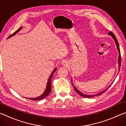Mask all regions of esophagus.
I'll return each mask as SVG.
<instances>
[{
	"mask_svg": "<svg viewBox=\"0 0 126 126\" xmlns=\"http://www.w3.org/2000/svg\"><path fill=\"white\" fill-rule=\"evenodd\" d=\"M66 62H65V61H63V65H64V66H66Z\"/></svg>",
	"mask_w": 126,
	"mask_h": 126,
	"instance_id": "34e87169",
	"label": "esophagus"
}]
</instances>
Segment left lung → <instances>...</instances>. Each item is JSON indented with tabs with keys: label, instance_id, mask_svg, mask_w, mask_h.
<instances>
[{
	"label": "left lung",
	"instance_id": "8db88e82",
	"mask_svg": "<svg viewBox=\"0 0 126 126\" xmlns=\"http://www.w3.org/2000/svg\"><path fill=\"white\" fill-rule=\"evenodd\" d=\"M108 34L110 35V36L112 37L113 38V40H114V41H115V45H116V46H117V49H118V52H119V57H118V65H119V70L120 69V67H121V53H120V49H119V44H118V41H117L116 37H115V35L113 34V33H112V32H110L108 33ZM119 73V72H118ZM71 82H72V85H73V86H74V89L75 90L76 92H77L78 94H79L80 95H81V96H82V97H84V98H93L94 97V96H99L100 95L102 94L103 93H104L106 91V90L108 89L110 87V86L111 85V84L110 85H109L108 86V88H107V89H106L104 90L103 91L101 92L100 93H99L96 94H93V95H86V94H85L84 93H81L80 91H79V90L78 89L75 87V86H74V84L73 83V80H72V79H71Z\"/></svg>",
	"mask_w": 126,
	"mask_h": 126
}]
</instances>
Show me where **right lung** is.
Here are the masks:
<instances>
[{
  "label": "right lung",
  "instance_id": "1",
  "mask_svg": "<svg viewBox=\"0 0 126 126\" xmlns=\"http://www.w3.org/2000/svg\"><path fill=\"white\" fill-rule=\"evenodd\" d=\"M22 27H20L19 29L17 31H16V32H14V33H13L12 34H11V36H10L8 38H9L10 37H11L14 36V35L16 34L17 33L20 31V30H22ZM57 68L55 67L54 69H53V70L52 71V73L51 74V75H49V77L48 78V80H47V85H46V89H45V91L44 92V93L42 94H41L40 96H38V97H36V98H28V99H31L32 100H41L43 99H44L46 97V96L48 95L50 93V92L51 91V79H52V78L53 77V73H55L56 70Z\"/></svg>",
  "mask_w": 126,
  "mask_h": 126
}]
</instances>
